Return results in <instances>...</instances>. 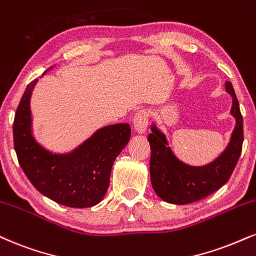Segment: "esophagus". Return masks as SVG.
I'll use <instances>...</instances> for the list:
<instances>
[{"mask_svg": "<svg viewBox=\"0 0 256 256\" xmlns=\"http://www.w3.org/2000/svg\"><path fill=\"white\" fill-rule=\"evenodd\" d=\"M149 113L146 110H140L134 116V128L138 134H144L146 131Z\"/></svg>", "mask_w": 256, "mask_h": 256, "instance_id": "1", "label": "esophagus"}]
</instances>
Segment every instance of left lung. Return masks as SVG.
<instances>
[{"label": "left lung", "mask_w": 256, "mask_h": 256, "mask_svg": "<svg viewBox=\"0 0 256 256\" xmlns=\"http://www.w3.org/2000/svg\"><path fill=\"white\" fill-rule=\"evenodd\" d=\"M226 89L232 96V114L236 119V126L229 146L210 164H184L175 158L164 134L155 125L152 126V132L148 136L152 148L150 178L156 194L164 202L176 205L194 202L216 192L232 176L242 152L243 119L232 82H226Z\"/></svg>", "instance_id": "1"}]
</instances>
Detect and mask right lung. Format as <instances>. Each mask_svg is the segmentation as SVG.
<instances>
[{
    "instance_id": "add662e5",
    "label": "right lung",
    "mask_w": 256,
    "mask_h": 256,
    "mask_svg": "<svg viewBox=\"0 0 256 256\" xmlns=\"http://www.w3.org/2000/svg\"><path fill=\"white\" fill-rule=\"evenodd\" d=\"M34 80L26 87L13 124L14 148L24 173L42 194L69 208L98 204L110 186L112 166L130 140L128 124L108 125L98 130L69 154H52L32 134L30 100Z\"/></svg>"
}]
</instances>
